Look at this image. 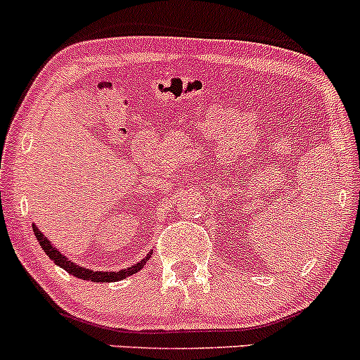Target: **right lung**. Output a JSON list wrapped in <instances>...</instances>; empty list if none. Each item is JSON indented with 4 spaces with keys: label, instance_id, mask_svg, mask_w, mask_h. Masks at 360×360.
Masks as SVG:
<instances>
[{
    "label": "right lung",
    "instance_id": "1",
    "mask_svg": "<svg viewBox=\"0 0 360 360\" xmlns=\"http://www.w3.org/2000/svg\"><path fill=\"white\" fill-rule=\"evenodd\" d=\"M32 229H34L35 238H37L39 244H41L46 255L49 256V258L53 259V262L56 263L58 266H61L63 270H66L70 275L77 276V278H82V280H90V282H102V283H104V282H117V280L126 278V276L138 274V271H140L141 268L145 266V263H147L148 258H150V255H147V258L141 259L140 263L131 264L129 268H124V270H120V271H94V270H89V268L80 266V264L70 262V259L66 258L65 255H61V252H59L56 248L51 244L49 239H46V236L42 234L41 231H39L37 225L34 224Z\"/></svg>",
    "mask_w": 360,
    "mask_h": 360
}]
</instances>
